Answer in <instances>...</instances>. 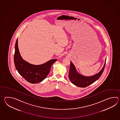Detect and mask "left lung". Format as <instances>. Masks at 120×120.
<instances>
[{
  "instance_id": "left-lung-1",
  "label": "left lung",
  "mask_w": 120,
  "mask_h": 120,
  "mask_svg": "<svg viewBox=\"0 0 120 120\" xmlns=\"http://www.w3.org/2000/svg\"><path fill=\"white\" fill-rule=\"evenodd\" d=\"M106 60V58H105L104 66L102 69L97 74L90 76H86L80 74L77 71L74 64L71 62L69 74L70 81L73 84L81 87H85L92 84L99 79L102 75L105 65Z\"/></svg>"
}]
</instances>
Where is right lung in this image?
<instances>
[{
  "label": "right lung",
  "mask_w": 120,
  "mask_h": 120,
  "mask_svg": "<svg viewBox=\"0 0 120 120\" xmlns=\"http://www.w3.org/2000/svg\"><path fill=\"white\" fill-rule=\"evenodd\" d=\"M57 59H53L38 65L30 64L22 58L18 47V39L15 45L14 63L16 69L21 76L27 82L36 84L46 78L50 71L52 64Z\"/></svg>",
  "instance_id": "right-lung-1"
}]
</instances>
